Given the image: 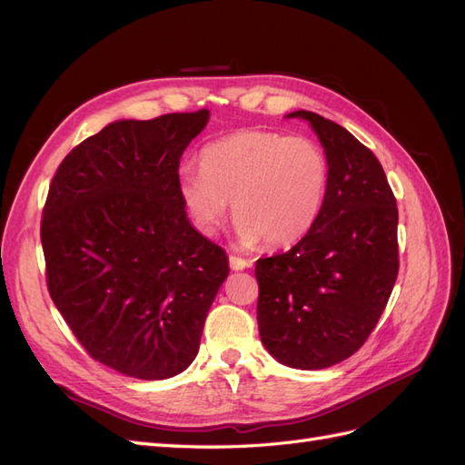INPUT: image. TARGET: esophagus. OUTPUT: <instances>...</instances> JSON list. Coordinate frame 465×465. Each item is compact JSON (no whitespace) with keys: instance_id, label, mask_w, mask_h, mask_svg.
Segmentation results:
<instances>
[{"instance_id":"1","label":"esophagus","mask_w":465,"mask_h":465,"mask_svg":"<svg viewBox=\"0 0 465 465\" xmlns=\"http://www.w3.org/2000/svg\"><path fill=\"white\" fill-rule=\"evenodd\" d=\"M229 265H231V270L238 272V270H244V267H250V262L244 260V258H238V256L231 254L229 256Z\"/></svg>"}]
</instances>
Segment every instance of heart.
Listing matches in <instances>:
<instances>
[{
    "mask_svg": "<svg viewBox=\"0 0 465 465\" xmlns=\"http://www.w3.org/2000/svg\"><path fill=\"white\" fill-rule=\"evenodd\" d=\"M200 168H182L180 200L203 234H215L232 200L244 246H289L311 231L326 200L330 164L306 137L241 130L207 143Z\"/></svg>",
    "mask_w": 465,
    "mask_h": 465,
    "instance_id": "heart-1",
    "label": "heart"
}]
</instances>
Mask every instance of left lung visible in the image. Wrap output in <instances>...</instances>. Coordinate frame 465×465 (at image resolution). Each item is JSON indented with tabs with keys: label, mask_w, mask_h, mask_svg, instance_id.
I'll list each match as a JSON object with an SVG mask.
<instances>
[{
	"label": "left lung",
	"mask_w": 465,
	"mask_h": 465,
	"mask_svg": "<svg viewBox=\"0 0 465 465\" xmlns=\"http://www.w3.org/2000/svg\"><path fill=\"white\" fill-rule=\"evenodd\" d=\"M326 151L316 223L283 254L256 262L258 330L291 369H328L369 340L398 279V205L384 168L340 124L297 110Z\"/></svg>",
	"instance_id": "8db88e82"
}]
</instances>
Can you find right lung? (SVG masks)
I'll list each match as a JSON object with an SVG mask.
<instances>
[{"label":"right lung","instance_id":"obj_1","mask_svg":"<svg viewBox=\"0 0 465 465\" xmlns=\"http://www.w3.org/2000/svg\"><path fill=\"white\" fill-rule=\"evenodd\" d=\"M209 112L120 120L65 154L42 211L46 285L87 353L125 376L190 367L229 275L178 193L184 149Z\"/></svg>","mask_w":465,"mask_h":465}]
</instances>
